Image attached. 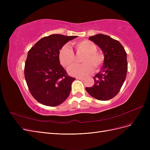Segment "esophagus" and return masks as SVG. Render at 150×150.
Returning <instances> with one entry per match:
<instances>
[{
    "label": "esophagus",
    "mask_w": 150,
    "mask_h": 150,
    "mask_svg": "<svg viewBox=\"0 0 150 150\" xmlns=\"http://www.w3.org/2000/svg\"><path fill=\"white\" fill-rule=\"evenodd\" d=\"M76 79H79V80H83L84 78L83 77H76Z\"/></svg>",
    "instance_id": "esophagus-1"
}]
</instances>
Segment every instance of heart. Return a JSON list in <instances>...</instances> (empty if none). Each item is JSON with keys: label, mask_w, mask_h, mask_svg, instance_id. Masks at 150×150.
<instances>
[{"label": "heart", "mask_w": 150, "mask_h": 150, "mask_svg": "<svg viewBox=\"0 0 150 150\" xmlns=\"http://www.w3.org/2000/svg\"><path fill=\"white\" fill-rule=\"evenodd\" d=\"M74 46L79 52L85 53L83 57L81 64H74L68 69V73L72 76L81 77L90 74L95 69H98L103 64L104 56L101 52H97V47L91 40L84 39L74 43ZM59 59L61 64L68 68L73 64L75 60L74 53L67 45H64L59 53Z\"/></svg>", "instance_id": "obj_1"}]
</instances>
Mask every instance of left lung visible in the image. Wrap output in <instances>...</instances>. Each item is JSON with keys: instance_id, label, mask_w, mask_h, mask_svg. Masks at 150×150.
I'll return each instance as SVG.
<instances>
[{"instance_id": "left-lung-1", "label": "left lung", "mask_w": 150, "mask_h": 150, "mask_svg": "<svg viewBox=\"0 0 150 150\" xmlns=\"http://www.w3.org/2000/svg\"><path fill=\"white\" fill-rule=\"evenodd\" d=\"M89 39L101 48L104 61L101 71L93 77L94 85L86 88L89 95L98 100L106 101L120 92L128 71L126 52L118 40L98 34Z\"/></svg>"}]
</instances>
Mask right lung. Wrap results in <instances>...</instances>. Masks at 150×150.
Instances as JSON below:
<instances>
[{
	"label": "right lung",
	"mask_w": 150,
	"mask_h": 150,
	"mask_svg": "<svg viewBox=\"0 0 150 150\" xmlns=\"http://www.w3.org/2000/svg\"><path fill=\"white\" fill-rule=\"evenodd\" d=\"M78 36L52 34L40 39L29 50L24 67L25 79L30 94L39 103L56 106L69 96L76 79L60 64L62 47Z\"/></svg>",
	"instance_id": "1"
}]
</instances>
